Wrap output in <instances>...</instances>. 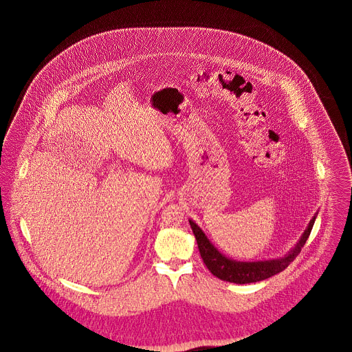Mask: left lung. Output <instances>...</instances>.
<instances>
[{"label":"left lung","mask_w":352,"mask_h":352,"mask_svg":"<svg viewBox=\"0 0 352 352\" xmlns=\"http://www.w3.org/2000/svg\"><path fill=\"white\" fill-rule=\"evenodd\" d=\"M317 218V214L310 220L307 228L302 234L298 243L280 258H272V260H261V261H237L234 258H230L224 256L218 248L208 240V237L201 231V227L194 221L188 220L191 230L195 234L198 248L201 252L203 263L208 270L220 280L234 283V284H251L267 280L269 277L283 272L287 265L298 256L301 248L305 245L306 240L309 239V234L311 232V228L314 226V221Z\"/></svg>","instance_id":"obj_1"}]
</instances>
